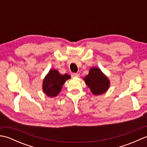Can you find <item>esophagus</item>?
Returning a JSON list of instances; mask_svg holds the SVG:
<instances>
[{
	"label": "esophagus",
	"instance_id": "34e87169",
	"mask_svg": "<svg viewBox=\"0 0 147 147\" xmlns=\"http://www.w3.org/2000/svg\"><path fill=\"white\" fill-rule=\"evenodd\" d=\"M71 76L73 78H74V77H79L80 76V74L78 73H73L71 74Z\"/></svg>",
	"mask_w": 147,
	"mask_h": 147
}]
</instances>
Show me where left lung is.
<instances>
[{"mask_svg":"<svg viewBox=\"0 0 147 147\" xmlns=\"http://www.w3.org/2000/svg\"><path fill=\"white\" fill-rule=\"evenodd\" d=\"M85 83L95 95H101L108 90L110 82L100 69L96 67L90 69L89 74L85 78Z\"/></svg>","mask_w":147,"mask_h":147,"instance_id":"8db88e82","label":"left lung"}]
</instances>
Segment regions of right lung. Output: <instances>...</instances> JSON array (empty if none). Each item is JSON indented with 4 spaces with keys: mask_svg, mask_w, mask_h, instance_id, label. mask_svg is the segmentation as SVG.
I'll use <instances>...</instances> for the list:
<instances>
[{
    "mask_svg": "<svg viewBox=\"0 0 147 147\" xmlns=\"http://www.w3.org/2000/svg\"><path fill=\"white\" fill-rule=\"evenodd\" d=\"M67 74H61L55 69L50 70L43 82V91L48 96L54 97L61 92L65 81L70 78Z\"/></svg>",
    "mask_w": 147,
    "mask_h": 147,
    "instance_id": "add662e5",
    "label": "right lung"
}]
</instances>
